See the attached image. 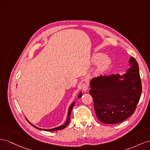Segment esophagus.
<instances>
[{"instance_id": "1", "label": "esophagus", "mask_w": 150, "mask_h": 150, "mask_svg": "<svg viewBox=\"0 0 150 150\" xmlns=\"http://www.w3.org/2000/svg\"><path fill=\"white\" fill-rule=\"evenodd\" d=\"M81 87H82V89L85 92V91H86L88 89H89V86L87 85V84L86 83H82V84H81Z\"/></svg>"}]
</instances>
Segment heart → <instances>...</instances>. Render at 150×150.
<instances>
[{"instance_id": "b5f03b06", "label": "heart", "mask_w": 150, "mask_h": 150, "mask_svg": "<svg viewBox=\"0 0 150 150\" xmlns=\"http://www.w3.org/2000/svg\"><path fill=\"white\" fill-rule=\"evenodd\" d=\"M93 63L94 64L99 63L96 70V72L99 74L105 71L110 66L111 59L109 57L105 56L102 53H97L93 56Z\"/></svg>"}]
</instances>
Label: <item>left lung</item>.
Listing matches in <instances>:
<instances>
[{
  "label": "left lung",
  "instance_id": "obj_1",
  "mask_svg": "<svg viewBox=\"0 0 150 150\" xmlns=\"http://www.w3.org/2000/svg\"><path fill=\"white\" fill-rule=\"evenodd\" d=\"M129 61L130 68L122 76L101 75L91 80L89 93L95 113L103 124H118L135 112L141 95V80L136 60L131 56Z\"/></svg>",
  "mask_w": 150,
  "mask_h": 150
}]
</instances>
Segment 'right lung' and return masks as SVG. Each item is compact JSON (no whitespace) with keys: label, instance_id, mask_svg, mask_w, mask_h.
<instances>
[{"label":"right lung","instance_id":"1","mask_svg":"<svg viewBox=\"0 0 150 150\" xmlns=\"http://www.w3.org/2000/svg\"><path fill=\"white\" fill-rule=\"evenodd\" d=\"M82 93H80L79 94V95L78 96V98H81V96H82ZM74 105H75V103H73L72 104L70 105V108H69V110H68V117H67V120L66 122H65L63 125H61V126H59V127H57L54 128V129H40V128H38V127H35V125H33V124H32L31 123H30V122H29L30 124H31L32 126H33L34 127H35V128L38 129H40V130H47V131H51V132H53V131H56V130H61V129H64V128L66 127H67V126L68 125L69 122H70V115H71V110H72V108H73V107H74Z\"/></svg>","mask_w":150,"mask_h":150}]
</instances>
